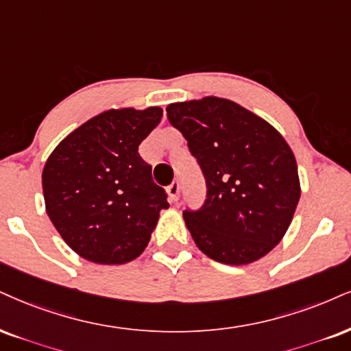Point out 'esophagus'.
I'll use <instances>...</instances> for the list:
<instances>
[{
  "label": "esophagus",
  "instance_id": "1",
  "mask_svg": "<svg viewBox=\"0 0 351 351\" xmlns=\"http://www.w3.org/2000/svg\"><path fill=\"white\" fill-rule=\"evenodd\" d=\"M167 193L169 197H171V202H177L179 200V193H180V184L177 182H172L171 185L167 187Z\"/></svg>",
  "mask_w": 351,
  "mask_h": 351
}]
</instances>
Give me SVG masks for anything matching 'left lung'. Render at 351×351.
Segmentation results:
<instances>
[{
  "instance_id": "obj_1",
  "label": "left lung",
  "mask_w": 351,
  "mask_h": 351,
  "mask_svg": "<svg viewBox=\"0 0 351 351\" xmlns=\"http://www.w3.org/2000/svg\"><path fill=\"white\" fill-rule=\"evenodd\" d=\"M206 185L198 210H184L203 254L226 265L263 257L285 236L300 202L295 154L265 120L221 97L167 106Z\"/></svg>"
}]
</instances>
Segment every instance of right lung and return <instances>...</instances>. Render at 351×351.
I'll use <instances>...</instances> for the list:
<instances>
[{
    "instance_id": "add662e5",
    "label": "right lung",
    "mask_w": 351,
    "mask_h": 351,
    "mask_svg": "<svg viewBox=\"0 0 351 351\" xmlns=\"http://www.w3.org/2000/svg\"><path fill=\"white\" fill-rule=\"evenodd\" d=\"M162 110H107L56 146L42 172L47 215L70 247L89 262L120 265L148 245L167 193L153 182L140 143Z\"/></svg>"
}]
</instances>
